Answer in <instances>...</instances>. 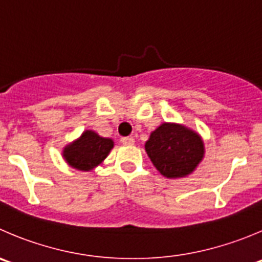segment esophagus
Returning <instances> with one entry per match:
<instances>
[{
  "instance_id": "esophagus-1",
  "label": "esophagus",
  "mask_w": 262,
  "mask_h": 262,
  "mask_svg": "<svg viewBox=\"0 0 262 262\" xmlns=\"http://www.w3.org/2000/svg\"><path fill=\"white\" fill-rule=\"evenodd\" d=\"M121 143H123L124 146H133L134 138L133 137H123V138H121Z\"/></svg>"
}]
</instances>
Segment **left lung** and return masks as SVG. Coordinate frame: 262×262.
<instances>
[{
  "label": "left lung",
  "instance_id": "left-lung-1",
  "mask_svg": "<svg viewBox=\"0 0 262 262\" xmlns=\"http://www.w3.org/2000/svg\"><path fill=\"white\" fill-rule=\"evenodd\" d=\"M144 148L160 174L169 179L192 174L205 155L201 136L175 123H162L155 129Z\"/></svg>",
  "mask_w": 262,
  "mask_h": 262
}]
</instances>
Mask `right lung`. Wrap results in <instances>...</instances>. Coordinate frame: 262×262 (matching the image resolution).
Segmentation results:
<instances>
[{
	"instance_id": "add662e5",
	"label": "right lung",
	"mask_w": 262,
	"mask_h": 262,
	"mask_svg": "<svg viewBox=\"0 0 262 262\" xmlns=\"http://www.w3.org/2000/svg\"><path fill=\"white\" fill-rule=\"evenodd\" d=\"M113 147L114 141L111 138H103L96 132L85 130L62 149V156L74 169L90 171L107 157Z\"/></svg>"
}]
</instances>
